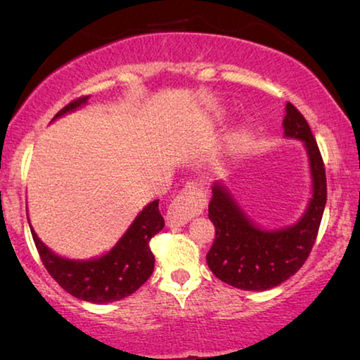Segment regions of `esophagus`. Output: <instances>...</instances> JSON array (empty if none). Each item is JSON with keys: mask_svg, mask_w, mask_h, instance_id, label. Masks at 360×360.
<instances>
[{"mask_svg": "<svg viewBox=\"0 0 360 360\" xmlns=\"http://www.w3.org/2000/svg\"><path fill=\"white\" fill-rule=\"evenodd\" d=\"M205 206V196L200 188L195 185H188L186 188L179 193L172 201L169 210L165 213V223L169 228H176V226H184L193 218L200 214Z\"/></svg>", "mask_w": 360, "mask_h": 360, "instance_id": "34e87169", "label": "esophagus"}]
</instances>
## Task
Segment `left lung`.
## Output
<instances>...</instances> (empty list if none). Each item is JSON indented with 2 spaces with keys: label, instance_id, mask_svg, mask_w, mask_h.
<instances>
[{
  "label": "left lung",
  "instance_id": "left-lung-1",
  "mask_svg": "<svg viewBox=\"0 0 360 360\" xmlns=\"http://www.w3.org/2000/svg\"><path fill=\"white\" fill-rule=\"evenodd\" d=\"M283 136L302 141L307 150L311 198L300 219L283 228H262L234 198L228 181H214L208 216L214 224L216 238L206 262L224 283L249 292H264L283 283L308 259L316 240L323 211L326 206V174L307 120L292 103L285 106Z\"/></svg>",
  "mask_w": 360,
  "mask_h": 360
}]
</instances>
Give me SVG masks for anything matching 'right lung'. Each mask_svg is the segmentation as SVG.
Returning <instances> with one entry per match:
<instances>
[{"label": "right lung", "mask_w": 360, "mask_h": 360, "mask_svg": "<svg viewBox=\"0 0 360 360\" xmlns=\"http://www.w3.org/2000/svg\"><path fill=\"white\" fill-rule=\"evenodd\" d=\"M90 96L72 101L58 111L52 121L85 106ZM29 228L44 267L52 278L72 297L105 304L129 297L150 277L155 259L149 240L164 228V218L159 211V200H154L139 211L126 233L108 252L93 259L62 257L39 239L31 223Z\"/></svg>", "instance_id": "1"}]
</instances>
